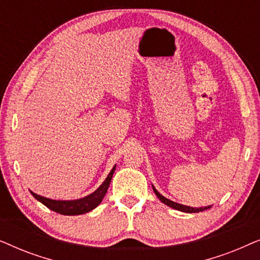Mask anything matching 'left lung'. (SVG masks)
I'll return each instance as SVG.
<instances>
[{
    "label": "left lung",
    "instance_id": "8db88e82",
    "mask_svg": "<svg viewBox=\"0 0 260 260\" xmlns=\"http://www.w3.org/2000/svg\"><path fill=\"white\" fill-rule=\"evenodd\" d=\"M152 189H154L155 194L157 195V198L159 199V201L163 202V204L169 206V207H172L174 209H176V211H181V212H184V213H199V212H204L206 209H209L212 207V206H207V207H200V208H195V207H189V206H184V205H181V204H177V202H174L172 200H169V199H167L163 197L158 193L157 190H156V188L152 186Z\"/></svg>",
    "mask_w": 260,
    "mask_h": 260
}]
</instances>
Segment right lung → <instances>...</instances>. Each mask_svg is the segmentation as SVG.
I'll list each match as a JSON object with an SVG mask.
<instances>
[{"mask_svg":"<svg viewBox=\"0 0 260 260\" xmlns=\"http://www.w3.org/2000/svg\"><path fill=\"white\" fill-rule=\"evenodd\" d=\"M115 170H116V166L113 167L111 172L109 173V175L105 179L104 182H103L101 186L93 191V193H91L90 195H87V197L85 198L77 199V200H52V199L35 194L31 190L30 193L38 201H40L42 205H45L46 207L52 209V211L59 213V214H62V215L85 214V213L92 211V209H94L99 204H101L103 198L105 197L106 191H108V188L110 186V182H111L112 175L113 173H115Z\"/></svg>","mask_w":260,"mask_h":260,"instance_id":"right-lung-1","label":"right lung"}]
</instances>
